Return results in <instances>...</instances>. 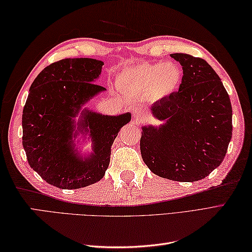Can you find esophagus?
<instances>
[{
    "label": "esophagus",
    "instance_id": "esophagus-1",
    "mask_svg": "<svg viewBox=\"0 0 252 252\" xmlns=\"http://www.w3.org/2000/svg\"><path fill=\"white\" fill-rule=\"evenodd\" d=\"M133 116H134L135 119H141L142 117V110L140 108H133Z\"/></svg>",
    "mask_w": 252,
    "mask_h": 252
}]
</instances>
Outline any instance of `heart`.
Returning a JSON list of instances; mask_svg holds the SVG:
<instances>
[{"instance_id": "obj_1", "label": "heart", "mask_w": 252, "mask_h": 252, "mask_svg": "<svg viewBox=\"0 0 252 252\" xmlns=\"http://www.w3.org/2000/svg\"><path fill=\"white\" fill-rule=\"evenodd\" d=\"M182 81L181 68L173 63H142L123 71L120 83L125 87L151 96L163 98L178 90Z\"/></svg>"}]
</instances>
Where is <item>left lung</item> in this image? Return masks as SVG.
I'll return each instance as SVG.
<instances>
[{
	"label": "left lung",
	"instance_id": "left-lung-1",
	"mask_svg": "<svg viewBox=\"0 0 252 252\" xmlns=\"http://www.w3.org/2000/svg\"><path fill=\"white\" fill-rule=\"evenodd\" d=\"M183 77L178 92L152 106L165 120L159 129L144 126L141 154L153 173L179 182H195L223 161L231 142L232 105L220 77L200 57L174 53Z\"/></svg>",
	"mask_w": 252,
	"mask_h": 252
}]
</instances>
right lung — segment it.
<instances>
[{
    "label": "right lung",
    "mask_w": 252,
    "mask_h": 252,
    "mask_svg": "<svg viewBox=\"0 0 252 252\" xmlns=\"http://www.w3.org/2000/svg\"><path fill=\"white\" fill-rule=\"evenodd\" d=\"M103 65L92 58H65L45 67L31 84L23 110V146L30 167L53 186L77 189L103 179L112 143L131 119L129 112L116 117L83 112L80 129L90 130L94 154L83 159L74 153L72 118L105 90L94 83Z\"/></svg>",
    "instance_id": "1"
}]
</instances>
